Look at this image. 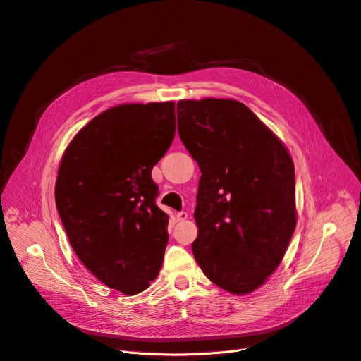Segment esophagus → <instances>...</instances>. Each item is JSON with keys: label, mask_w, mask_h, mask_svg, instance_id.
Masks as SVG:
<instances>
[{"label": "esophagus", "mask_w": 361, "mask_h": 361, "mask_svg": "<svg viewBox=\"0 0 361 361\" xmlns=\"http://www.w3.org/2000/svg\"><path fill=\"white\" fill-rule=\"evenodd\" d=\"M186 218H188V212H185V211H180V212L176 214V219L178 221H185Z\"/></svg>", "instance_id": "esophagus-1"}]
</instances>
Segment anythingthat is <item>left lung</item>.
<instances>
[{"label": "left lung", "instance_id": "1", "mask_svg": "<svg viewBox=\"0 0 361 361\" xmlns=\"http://www.w3.org/2000/svg\"><path fill=\"white\" fill-rule=\"evenodd\" d=\"M178 131L201 171L193 257L216 286L250 293L281 264L296 227L292 157L235 99L179 101Z\"/></svg>", "mask_w": 361, "mask_h": 361}]
</instances>
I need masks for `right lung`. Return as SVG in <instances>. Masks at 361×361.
<instances>
[{"label":"right lung","mask_w":361,"mask_h":361,"mask_svg":"<svg viewBox=\"0 0 361 361\" xmlns=\"http://www.w3.org/2000/svg\"><path fill=\"white\" fill-rule=\"evenodd\" d=\"M175 102L123 104L82 128L59 164L54 200L73 252L111 289L150 286L169 241L153 166L172 145Z\"/></svg>","instance_id":"right-lung-1"}]
</instances>
